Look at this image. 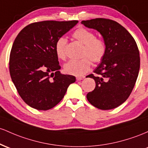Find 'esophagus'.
Returning a JSON list of instances; mask_svg holds the SVG:
<instances>
[{
  "label": "esophagus",
  "mask_w": 148,
  "mask_h": 148,
  "mask_svg": "<svg viewBox=\"0 0 148 148\" xmlns=\"http://www.w3.org/2000/svg\"><path fill=\"white\" fill-rule=\"evenodd\" d=\"M84 78H85V77H84V76H77V77H76V79H77V80H78V81L82 80V79H84Z\"/></svg>",
  "instance_id": "obj_1"
}]
</instances>
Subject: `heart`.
<instances>
[{
  "label": "heart",
  "mask_w": 148,
  "mask_h": 148,
  "mask_svg": "<svg viewBox=\"0 0 148 148\" xmlns=\"http://www.w3.org/2000/svg\"><path fill=\"white\" fill-rule=\"evenodd\" d=\"M73 39L84 45L82 51V56L84 57L79 60H71L64 66L66 73L76 76L83 75L89 71L92 65L101 62L106 54V42L101 38L96 37V35L90 30L85 28H79L73 34ZM67 40L60 38L57 40L55 45L56 54L59 59L65 60L67 56Z\"/></svg>",
  "instance_id": "obj_1"
}]
</instances>
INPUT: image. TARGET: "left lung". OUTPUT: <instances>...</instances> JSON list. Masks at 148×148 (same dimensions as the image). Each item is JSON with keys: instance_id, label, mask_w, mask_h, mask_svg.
<instances>
[{"instance_id": "obj_1", "label": "left lung", "mask_w": 148, "mask_h": 148, "mask_svg": "<svg viewBox=\"0 0 148 148\" xmlns=\"http://www.w3.org/2000/svg\"><path fill=\"white\" fill-rule=\"evenodd\" d=\"M88 28L97 30L106 42V54L94 74L96 87L87 99L94 107L110 110L122 104L130 96L138 75L140 55L133 36L117 21L104 18L82 21Z\"/></svg>"}]
</instances>
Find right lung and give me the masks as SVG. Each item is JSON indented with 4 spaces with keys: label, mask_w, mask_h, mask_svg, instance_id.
I'll list each match as a JSON object with an SVG mask.
<instances>
[{
    "label": "right lung",
    "mask_w": 148,
    "mask_h": 148,
    "mask_svg": "<svg viewBox=\"0 0 148 148\" xmlns=\"http://www.w3.org/2000/svg\"><path fill=\"white\" fill-rule=\"evenodd\" d=\"M78 21L47 20L30 24L17 35L10 54L12 80L27 105L47 110L57 105L75 77L61 74L56 54L59 38Z\"/></svg>",
    "instance_id": "1"
}]
</instances>
